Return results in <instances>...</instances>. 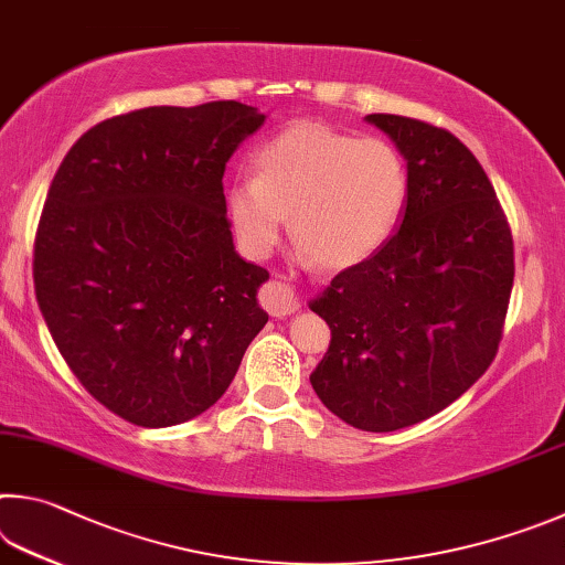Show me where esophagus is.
Masks as SVG:
<instances>
[{"label": "esophagus", "instance_id": "obj_1", "mask_svg": "<svg viewBox=\"0 0 565 565\" xmlns=\"http://www.w3.org/2000/svg\"><path fill=\"white\" fill-rule=\"evenodd\" d=\"M260 302H263V308L273 315V318H285V315H292L300 308L290 285H285L280 280H270L265 285Z\"/></svg>", "mask_w": 565, "mask_h": 565}]
</instances>
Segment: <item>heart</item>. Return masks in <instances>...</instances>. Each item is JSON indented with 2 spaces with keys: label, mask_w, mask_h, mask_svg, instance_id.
Returning <instances> with one entry per match:
<instances>
[{
  "label": "heart",
  "mask_w": 565,
  "mask_h": 565,
  "mask_svg": "<svg viewBox=\"0 0 565 565\" xmlns=\"http://www.w3.org/2000/svg\"><path fill=\"white\" fill-rule=\"evenodd\" d=\"M257 175L225 188V211L243 250L265 257L290 213L292 235L332 270L377 255L409 198L407 161L384 138H360L320 121L292 124L255 156Z\"/></svg>",
  "instance_id": "heart-1"
}]
</instances>
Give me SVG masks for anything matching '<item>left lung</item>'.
Listing matches in <instances>:
<instances>
[{
  "label": "left lung",
  "mask_w": 565,
  "mask_h": 565,
  "mask_svg": "<svg viewBox=\"0 0 565 565\" xmlns=\"http://www.w3.org/2000/svg\"><path fill=\"white\" fill-rule=\"evenodd\" d=\"M407 161L402 225L310 302L332 340L310 374L324 407L362 431H397L459 399L497 358L513 241L489 175L457 136L370 114Z\"/></svg>",
  "instance_id": "obj_1"
}]
</instances>
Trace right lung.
Instances as JSON below:
<instances>
[{"mask_svg":"<svg viewBox=\"0 0 565 565\" xmlns=\"http://www.w3.org/2000/svg\"><path fill=\"white\" fill-rule=\"evenodd\" d=\"M265 114L148 106L78 138L34 243L39 310L86 392L136 427L198 417L265 328L260 265L235 253L223 173Z\"/></svg>","mask_w":565,"mask_h":565,"instance_id":"1","label":"right lung"}]
</instances>
